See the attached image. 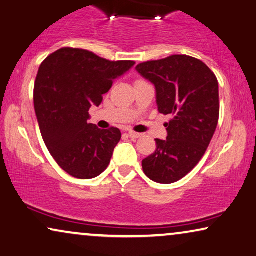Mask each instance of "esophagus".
<instances>
[{"mask_svg":"<svg viewBox=\"0 0 256 256\" xmlns=\"http://www.w3.org/2000/svg\"><path fill=\"white\" fill-rule=\"evenodd\" d=\"M128 134L130 138H132V139H138V138H140L141 136H142L141 133H136V132H133V131H130Z\"/></svg>","mask_w":256,"mask_h":256,"instance_id":"34e87169","label":"esophagus"}]
</instances>
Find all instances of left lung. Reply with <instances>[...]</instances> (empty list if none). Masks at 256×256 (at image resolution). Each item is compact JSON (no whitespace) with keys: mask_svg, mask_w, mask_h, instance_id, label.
Returning a JSON list of instances; mask_svg holds the SVG:
<instances>
[{"mask_svg":"<svg viewBox=\"0 0 256 256\" xmlns=\"http://www.w3.org/2000/svg\"><path fill=\"white\" fill-rule=\"evenodd\" d=\"M136 70L155 86L156 104L166 124V140L155 139L156 150L142 160L152 182L172 184L200 162L216 131L220 116L218 82L204 62L172 55L138 64Z\"/></svg>","mask_w":256,"mask_h":256,"instance_id":"8db88e82","label":"left lung"}]
</instances>
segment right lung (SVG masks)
I'll return each mask as SVG.
<instances>
[{
	"label": "right lung",
	"instance_id": "obj_1",
	"mask_svg": "<svg viewBox=\"0 0 256 256\" xmlns=\"http://www.w3.org/2000/svg\"><path fill=\"white\" fill-rule=\"evenodd\" d=\"M134 64L62 48L40 66L34 85L38 123L49 152L70 176L95 178L108 168L122 133L117 128L101 130L90 124L88 110L100 106L114 80Z\"/></svg>",
	"mask_w": 256,
	"mask_h": 256
}]
</instances>
